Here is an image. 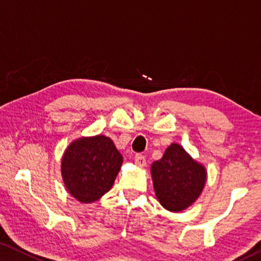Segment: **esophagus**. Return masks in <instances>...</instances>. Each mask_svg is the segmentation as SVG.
<instances>
[{"label":"esophagus","mask_w":261,"mask_h":261,"mask_svg":"<svg viewBox=\"0 0 261 261\" xmlns=\"http://www.w3.org/2000/svg\"><path fill=\"white\" fill-rule=\"evenodd\" d=\"M135 162H136L137 166L144 167L145 165H146V159H145V156L143 155V154H136Z\"/></svg>","instance_id":"esophagus-1"}]
</instances>
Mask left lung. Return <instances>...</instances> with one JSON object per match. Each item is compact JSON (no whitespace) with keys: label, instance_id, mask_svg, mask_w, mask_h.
<instances>
[{"label":"left lung","instance_id":"8db88e82","mask_svg":"<svg viewBox=\"0 0 261 261\" xmlns=\"http://www.w3.org/2000/svg\"><path fill=\"white\" fill-rule=\"evenodd\" d=\"M151 174L159 202L170 212L191 206L202 192L207 177L205 167L175 143L160 160L152 163Z\"/></svg>","mask_w":261,"mask_h":261}]
</instances>
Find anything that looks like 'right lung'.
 I'll return each mask as SVG.
<instances>
[{"mask_svg":"<svg viewBox=\"0 0 261 261\" xmlns=\"http://www.w3.org/2000/svg\"><path fill=\"white\" fill-rule=\"evenodd\" d=\"M122 162L123 156L108 137H83L65 149L62 177L72 197L90 204L112 189Z\"/></svg>","mask_w":261,"mask_h":261,"instance_id":"add662e5","label":"right lung"}]
</instances>
